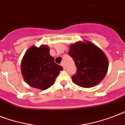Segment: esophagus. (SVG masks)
<instances>
[{
  "mask_svg": "<svg viewBox=\"0 0 125 125\" xmlns=\"http://www.w3.org/2000/svg\"><path fill=\"white\" fill-rule=\"evenodd\" d=\"M61 65L63 67V69H65V64H64V62H62L61 63Z\"/></svg>",
  "mask_w": 125,
  "mask_h": 125,
  "instance_id": "esophagus-1",
  "label": "esophagus"
}]
</instances>
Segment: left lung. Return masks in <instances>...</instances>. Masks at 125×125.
<instances>
[{
    "label": "left lung",
    "mask_w": 125,
    "mask_h": 125,
    "mask_svg": "<svg viewBox=\"0 0 125 125\" xmlns=\"http://www.w3.org/2000/svg\"><path fill=\"white\" fill-rule=\"evenodd\" d=\"M69 55L76 67L73 82L80 87L88 88L103 80L108 69V60L101 49L91 42H78L71 44Z\"/></svg>",
    "instance_id": "left-lung-1"
}]
</instances>
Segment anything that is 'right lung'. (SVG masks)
<instances>
[{"instance_id":"add662e5","label":"right lung","mask_w":125,"mask_h":125,"mask_svg":"<svg viewBox=\"0 0 125 125\" xmlns=\"http://www.w3.org/2000/svg\"><path fill=\"white\" fill-rule=\"evenodd\" d=\"M47 45L32 46L21 61V72L24 81L31 87L45 90L54 84L63 67L54 62Z\"/></svg>"}]
</instances>
